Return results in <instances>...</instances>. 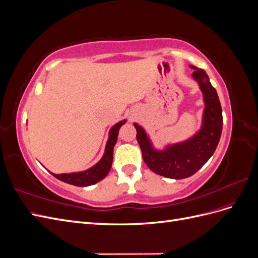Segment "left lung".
<instances>
[{"label": "left lung", "instance_id": "obj_1", "mask_svg": "<svg viewBox=\"0 0 258 258\" xmlns=\"http://www.w3.org/2000/svg\"><path fill=\"white\" fill-rule=\"evenodd\" d=\"M189 67L194 70L191 77L199 86L205 104L200 128L184 141L156 148L145 129L134 122L146 166L156 174L168 178L181 179L196 173L214 154L222 136L223 115L217 92L204 70Z\"/></svg>", "mask_w": 258, "mask_h": 258}]
</instances>
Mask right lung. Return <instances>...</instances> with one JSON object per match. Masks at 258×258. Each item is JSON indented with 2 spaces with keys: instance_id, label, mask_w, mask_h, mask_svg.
I'll use <instances>...</instances> for the list:
<instances>
[{
  "instance_id": "add662e5",
  "label": "right lung",
  "mask_w": 258,
  "mask_h": 258,
  "mask_svg": "<svg viewBox=\"0 0 258 258\" xmlns=\"http://www.w3.org/2000/svg\"><path fill=\"white\" fill-rule=\"evenodd\" d=\"M127 119L120 120L110 129L108 132V139L105 144V150L104 154L96 165H93L87 170L79 171V172H71V173H61V174H54L52 172H49L57 177L60 181L71 184L74 186H80V187H86L90 186L100 182L101 179H103L110 170L112 168L113 163V150L114 146L117 142V137H118V132L122 124L126 123Z\"/></svg>"
}]
</instances>
